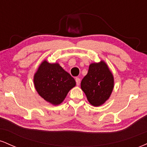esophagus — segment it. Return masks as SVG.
Listing matches in <instances>:
<instances>
[{"label":"esophagus","mask_w":147,"mask_h":147,"mask_svg":"<svg viewBox=\"0 0 147 147\" xmlns=\"http://www.w3.org/2000/svg\"><path fill=\"white\" fill-rule=\"evenodd\" d=\"M75 81H76V84H77V85L79 86V84H80V79H79V77H76Z\"/></svg>","instance_id":"esophagus-1"}]
</instances>
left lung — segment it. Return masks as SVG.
Listing matches in <instances>:
<instances>
[{
  "label": "left lung",
  "mask_w": 147,
  "mask_h": 147,
  "mask_svg": "<svg viewBox=\"0 0 147 147\" xmlns=\"http://www.w3.org/2000/svg\"><path fill=\"white\" fill-rule=\"evenodd\" d=\"M114 86L113 76L105 62L91 63L87 75L81 82V88L94 106L104 104L110 97Z\"/></svg>",
  "instance_id": "1"
}]
</instances>
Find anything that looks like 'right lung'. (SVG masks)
I'll return each instance as SVG.
<instances>
[{
	"label": "right lung",
	"mask_w": 147,
	"mask_h": 147,
	"mask_svg": "<svg viewBox=\"0 0 147 147\" xmlns=\"http://www.w3.org/2000/svg\"><path fill=\"white\" fill-rule=\"evenodd\" d=\"M35 88L41 97L54 105L60 104L70 89L75 86V79L59 63L44 61L34 77Z\"/></svg>",
	"instance_id": "add662e5"
}]
</instances>
